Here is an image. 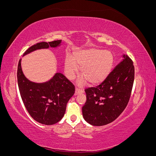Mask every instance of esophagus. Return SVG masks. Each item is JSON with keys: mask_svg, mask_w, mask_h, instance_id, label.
<instances>
[{"mask_svg": "<svg viewBox=\"0 0 156 156\" xmlns=\"http://www.w3.org/2000/svg\"><path fill=\"white\" fill-rule=\"evenodd\" d=\"M82 92H83V90L78 88H75V95H77V94H78L79 93H82Z\"/></svg>", "mask_w": 156, "mask_h": 156, "instance_id": "esophagus-1", "label": "esophagus"}]
</instances>
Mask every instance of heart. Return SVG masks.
Wrapping results in <instances>:
<instances>
[{
    "instance_id": "heart-1",
    "label": "heart",
    "mask_w": 156,
    "mask_h": 156,
    "mask_svg": "<svg viewBox=\"0 0 156 156\" xmlns=\"http://www.w3.org/2000/svg\"><path fill=\"white\" fill-rule=\"evenodd\" d=\"M113 62V55L108 51L96 48L78 51L74 53L72 58L69 56L66 58L65 72L69 79H73L79 72V67L84 76L79 80V84H83L87 79L90 83L96 84L107 78Z\"/></svg>"
}]
</instances>
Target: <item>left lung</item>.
Segmentation results:
<instances>
[{"label":"left lung","mask_w":156,"mask_h":156,"mask_svg":"<svg viewBox=\"0 0 156 156\" xmlns=\"http://www.w3.org/2000/svg\"><path fill=\"white\" fill-rule=\"evenodd\" d=\"M96 87L85 89L87 101L83 116L90 124L101 126L111 123L124 111L133 88L135 68L127 55Z\"/></svg>","instance_id":"left-lung-1"}]
</instances>
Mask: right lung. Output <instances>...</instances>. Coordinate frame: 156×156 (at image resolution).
<instances>
[{
	"label": "right lung",
	"mask_w": 156,
	"mask_h": 156,
	"mask_svg": "<svg viewBox=\"0 0 156 156\" xmlns=\"http://www.w3.org/2000/svg\"><path fill=\"white\" fill-rule=\"evenodd\" d=\"M62 40L42 41L31 46L23 54L37 49L57 48ZM21 59L17 67V83L21 97L32 118L45 125L57 123L64 116L67 103L75 93V86L64 75L56 73L49 81L36 83L29 81L23 74Z\"/></svg>",
	"instance_id": "right-lung-1"
}]
</instances>
